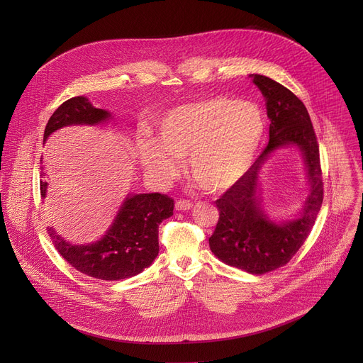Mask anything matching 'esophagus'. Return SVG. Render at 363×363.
<instances>
[{"mask_svg": "<svg viewBox=\"0 0 363 363\" xmlns=\"http://www.w3.org/2000/svg\"><path fill=\"white\" fill-rule=\"evenodd\" d=\"M192 208V202L186 201V199H179L175 203V210L177 211H189Z\"/></svg>", "mask_w": 363, "mask_h": 363, "instance_id": "obj_1", "label": "esophagus"}]
</instances>
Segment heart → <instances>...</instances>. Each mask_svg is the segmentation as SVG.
Wrapping results in <instances>:
<instances>
[{"label":"heart","mask_w":363,"mask_h":363,"mask_svg":"<svg viewBox=\"0 0 363 363\" xmlns=\"http://www.w3.org/2000/svg\"><path fill=\"white\" fill-rule=\"evenodd\" d=\"M266 121L250 101L217 97L186 103L167 112L157 123V139L139 142V162L160 186L189 172L211 192L235 185L251 167L262 145Z\"/></svg>","instance_id":"1"}]
</instances>
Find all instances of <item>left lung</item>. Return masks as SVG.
<instances>
[{
    "mask_svg": "<svg viewBox=\"0 0 363 363\" xmlns=\"http://www.w3.org/2000/svg\"><path fill=\"white\" fill-rule=\"evenodd\" d=\"M250 77L266 99L270 139L242 178L216 201L220 220L210 237V248L228 266L264 274L287 264L312 231L323 202V181L319 143L303 101L270 77ZM290 145L303 157L309 194L296 219L274 222L261 205L259 174L270 154Z\"/></svg>",
    "mask_w": 363,
    "mask_h": 363,
    "instance_id": "obj_1",
    "label": "left lung"
}]
</instances>
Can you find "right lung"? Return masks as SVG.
<instances>
[{
	"label": "right lung",
	"mask_w": 363,
	"mask_h": 363,
	"mask_svg": "<svg viewBox=\"0 0 363 363\" xmlns=\"http://www.w3.org/2000/svg\"><path fill=\"white\" fill-rule=\"evenodd\" d=\"M112 119V113L97 109L84 96L66 100L51 115L44 129V139L72 125H101ZM41 167V178H44ZM48 182L40 181L41 196L45 198ZM174 214V199L168 195L128 194L112 223L100 240L90 244H72L53 227L47 233L65 260L80 273L99 280H123L142 273L160 252V224Z\"/></svg>",
	"instance_id": "obj_1"
}]
</instances>
